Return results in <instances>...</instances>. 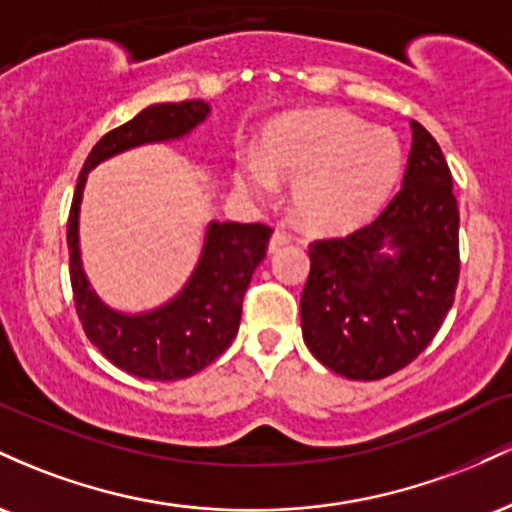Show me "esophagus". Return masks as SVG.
Instances as JSON below:
<instances>
[{"label": "esophagus", "mask_w": 512, "mask_h": 512, "mask_svg": "<svg viewBox=\"0 0 512 512\" xmlns=\"http://www.w3.org/2000/svg\"><path fill=\"white\" fill-rule=\"evenodd\" d=\"M291 243V236L286 231H281V228H276V231L272 233V238H269V252L284 248V245Z\"/></svg>", "instance_id": "obj_1"}]
</instances>
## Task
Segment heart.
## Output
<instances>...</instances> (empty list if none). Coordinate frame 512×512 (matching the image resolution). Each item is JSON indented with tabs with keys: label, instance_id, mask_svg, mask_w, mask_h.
Here are the masks:
<instances>
[{
	"label": "heart",
	"instance_id": "1",
	"mask_svg": "<svg viewBox=\"0 0 512 512\" xmlns=\"http://www.w3.org/2000/svg\"><path fill=\"white\" fill-rule=\"evenodd\" d=\"M402 161L395 132L342 110H317L276 122L264 137V158H240L236 182L257 202L276 195V178L293 182L298 219L334 233L358 226L385 202Z\"/></svg>",
	"mask_w": 512,
	"mask_h": 512
}]
</instances>
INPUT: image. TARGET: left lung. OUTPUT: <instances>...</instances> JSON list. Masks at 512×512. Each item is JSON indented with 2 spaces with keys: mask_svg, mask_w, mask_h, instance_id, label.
<instances>
[{
  "mask_svg": "<svg viewBox=\"0 0 512 512\" xmlns=\"http://www.w3.org/2000/svg\"><path fill=\"white\" fill-rule=\"evenodd\" d=\"M404 182L349 236L313 240L301 327L320 363L351 380L409 366L443 325L460 279V211L431 132L411 122Z\"/></svg>",
  "mask_w": 512,
  "mask_h": 512,
  "instance_id": "obj_1",
  "label": "left lung"
}]
</instances>
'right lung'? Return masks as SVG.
Instances as JSON below:
<instances>
[{
  "label": "right lung",
  "mask_w": 512,
  "mask_h": 512,
  "mask_svg": "<svg viewBox=\"0 0 512 512\" xmlns=\"http://www.w3.org/2000/svg\"><path fill=\"white\" fill-rule=\"evenodd\" d=\"M209 113L204 101L158 103L98 139L84 161L67 219L69 279L86 337L117 368L146 380H182L214 363L238 334L252 272L267 255V223H209L195 274L175 301L146 315H122L88 289L79 260V204L86 173L108 156L146 142H166L197 127Z\"/></svg>",
  "instance_id": "add662e5"
}]
</instances>
